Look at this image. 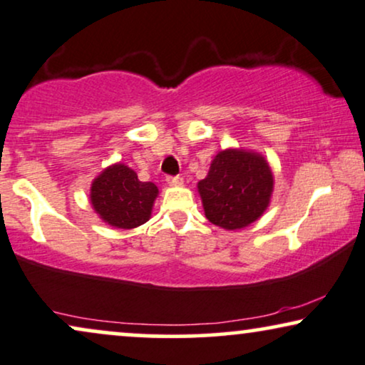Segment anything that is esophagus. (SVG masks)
<instances>
[{
	"mask_svg": "<svg viewBox=\"0 0 365 365\" xmlns=\"http://www.w3.org/2000/svg\"><path fill=\"white\" fill-rule=\"evenodd\" d=\"M167 183L170 187H180L183 183L182 177H167Z\"/></svg>",
	"mask_w": 365,
	"mask_h": 365,
	"instance_id": "esophagus-1",
	"label": "esophagus"
}]
</instances>
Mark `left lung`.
Listing matches in <instances>:
<instances>
[{"instance_id": "1", "label": "left lung", "mask_w": 365, "mask_h": 365, "mask_svg": "<svg viewBox=\"0 0 365 365\" xmlns=\"http://www.w3.org/2000/svg\"><path fill=\"white\" fill-rule=\"evenodd\" d=\"M273 172L264 156L247 150H224L198 182L205 217L214 225L236 230L264 214L273 193Z\"/></svg>"}]
</instances>
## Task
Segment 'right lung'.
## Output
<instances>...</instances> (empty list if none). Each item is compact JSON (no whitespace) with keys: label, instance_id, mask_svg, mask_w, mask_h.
I'll return each mask as SVG.
<instances>
[{"label":"right lung","instance_id":"right-lung-1","mask_svg":"<svg viewBox=\"0 0 365 365\" xmlns=\"http://www.w3.org/2000/svg\"><path fill=\"white\" fill-rule=\"evenodd\" d=\"M158 187L140 182L135 170L114 163L103 170L91 185V204L106 224L116 229H135L148 222Z\"/></svg>","mask_w":365,"mask_h":365}]
</instances>
